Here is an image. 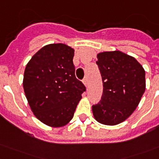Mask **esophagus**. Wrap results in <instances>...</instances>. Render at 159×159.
I'll return each mask as SVG.
<instances>
[{
  "mask_svg": "<svg viewBox=\"0 0 159 159\" xmlns=\"http://www.w3.org/2000/svg\"><path fill=\"white\" fill-rule=\"evenodd\" d=\"M82 82H83V84H84L86 87H87V86H88V79H87V77H85L84 79L82 80Z\"/></svg>",
  "mask_w": 159,
  "mask_h": 159,
  "instance_id": "34e87169",
  "label": "esophagus"
}]
</instances>
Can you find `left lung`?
<instances>
[{"mask_svg": "<svg viewBox=\"0 0 159 159\" xmlns=\"http://www.w3.org/2000/svg\"><path fill=\"white\" fill-rule=\"evenodd\" d=\"M103 82L102 99L92 106L96 120L106 125L123 122L133 113L145 91V71L129 55L120 51L97 54Z\"/></svg>", "mask_w": 159, "mask_h": 159, "instance_id": "left-lung-1", "label": "left lung"}]
</instances>
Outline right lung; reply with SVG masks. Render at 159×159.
Segmentation results:
<instances>
[{
	"mask_svg": "<svg viewBox=\"0 0 159 159\" xmlns=\"http://www.w3.org/2000/svg\"><path fill=\"white\" fill-rule=\"evenodd\" d=\"M74 49L64 43L44 46L31 57L24 73L28 103L38 120L51 127L66 125L86 87L75 76Z\"/></svg>",
	"mask_w": 159,
	"mask_h": 159,
	"instance_id": "1",
	"label": "right lung"
}]
</instances>
